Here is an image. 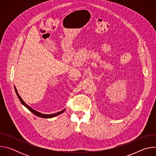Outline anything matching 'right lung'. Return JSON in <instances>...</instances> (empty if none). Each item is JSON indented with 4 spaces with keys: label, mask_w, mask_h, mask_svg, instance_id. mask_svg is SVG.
Wrapping results in <instances>:
<instances>
[{
    "label": "right lung",
    "mask_w": 156,
    "mask_h": 156,
    "mask_svg": "<svg viewBox=\"0 0 156 156\" xmlns=\"http://www.w3.org/2000/svg\"><path fill=\"white\" fill-rule=\"evenodd\" d=\"M14 87H15V90L16 94V95H17V96H18V98L20 101L21 102V103L22 104H23L25 107H27V108L30 111V112H31L33 114H34L35 115H36V116H37V117H41V118H44V119H51V118H53V117H56V116H57V115H58L62 114V113L64 112V111L65 110V108H64L63 110H61V111H60V112H57V113H55V114H42V113H41V112H37V111H36V110H35L34 109L32 108L31 107H30L28 104H27L23 101V100L21 99V98L20 96L19 95V94H18V91H17V90H16V87L15 86Z\"/></svg>",
    "instance_id": "obj_1"
}]
</instances>
